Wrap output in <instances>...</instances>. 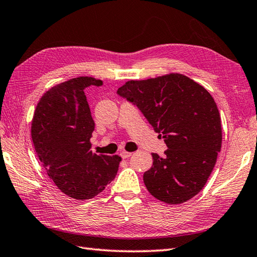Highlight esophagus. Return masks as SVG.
<instances>
[{"label":"esophagus","mask_w":257,"mask_h":257,"mask_svg":"<svg viewBox=\"0 0 257 257\" xmlns=\"http://www.w3.org/2000/svg\"><path fill=\"white\" fill-rule=\"evenodd\" d=\"M119 155H121V157H122L123 159H125V158H128V157H131V156H132V153H130V152H125V151H123V152H121V154H119Z\"/></svg>","instance_id":"1"}]
</instances>
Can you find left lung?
<instances>
[{"label": "left lung", "instance_id": "1", "mask_svg": "<svg viewBox=\"0 0 257 257\" xmlns=\"http://www.w3.org/2000/svg\"><path fill=\"white\" fill-rule=\"evenodd\" d=\"M116 93L139 107L167 145L164 157L152 154L153 166L143 176L147 190L170 204L195 197L221 151V118L211 94L180 73L128 81Z\"/></svg>", "mask_w": 257, "mask_h": 257}]
</instances>
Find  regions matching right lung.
<instances>
[{
	"label": "right lung",
	"mask_w": 257,
	"mask_h": 257,
	"mask_svg": "<svg viewBox=\"0 0 257 257\" xmlns=\"http://www.w3.org/2000/svg\"><path fill=\"white\" fill-rule=\"evenodd\" d=\"M101 80L79 77L57 84L39 100L32 139L39 161L59 189L77 200L93 198L115 178L121 157L93 154L94 121L84 94Z\"/></svg>",
	"instance_id": "1"
}]
</instances>
